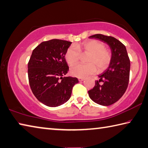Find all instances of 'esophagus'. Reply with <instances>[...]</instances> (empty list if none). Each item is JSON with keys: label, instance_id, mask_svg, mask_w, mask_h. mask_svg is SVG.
Segmentation results:
<instances>
[{"label": "esophagus", "instance_id": "esophagus-1", "mask_svg": "<svg viewBox=\"0 0 148 148\" xmlns=\"http://www.w3.org/2000/svg\"><path fill=\"white\" fill-rule=\"evenodd\" d=\"M78 80L79 82H82V81H83V80H84V78H83V77H79Z\"/></svg>", "mask_w": 148, "mask_h": 148}]
</instances>
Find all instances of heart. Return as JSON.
I'll return each instance as SVG.
<instances>
[{
  "mask_svg": "<svg viewBox=\"0 0 148 148\" xmlns=\"http://www.w3.org/2000/svg\"><path fill=\"white\" fill-rule=\"evenodd\" d=\"M81 54H88L87 64H77L71 69L72 76L84 77L95 73L97 67L100 71L107 69L111 61V53L105 48L101 42L90 40L76 44L68 48L65 53V60L69 65H73L79 60Z\"/></svg>",
  "mask_w": 148,
  "mask_h": 148,
  "instance_id": "obj_1",
  "label": "heart"
}]
</instances>
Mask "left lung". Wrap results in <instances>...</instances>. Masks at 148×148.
Returning a JSON list of instances; mask_svg holds the SVG:
<instances>
[{"label": "left lung", "instance_id": "obj_1", "mask_svg": "<svg viewBox=\"0 0 148 148\" xmlns=\"http://www.w3.org/2000/svg\"><path fill=\"white\" fill-rule=\"evenodd\" d=\"M99 39L109 45L111 50L109 66L98 76L99 80L88 90L90 98L95 103L103 106L114 103L122 97L127 89L130 79V60L125 47L111 36L95 34L89 37Z\"/></svg>", "mask_w": 148, "mask_h": 148}]
</instances>
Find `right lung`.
Returning a JSON list of instances; mask_svg holds the SVG:
<instances>
[{
  "label": "right lung",
  "instance_id": "right-lung-1",
  "mask_svg": "<svg viewBox=\"0 0 148 148\" xmlns=\"http://www.w3.org/2000/svg\"><path fill=\"white\" fill-rule=\"evenodd\" d=\"M72 42L60 39L42 42L32 52L28 64V79L32 92L48 107L60 106L71 96L76 77H65L69 66L65 53Z\"/></svg>",
  "mask_w": 148,
  "mask_h": 148
}]
</instances>
